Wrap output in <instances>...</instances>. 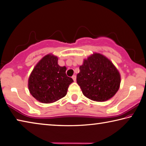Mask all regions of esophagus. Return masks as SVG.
<instances>
[{"mask_svg": "<svg viewBox=\"0 0 146 146\" xmlns=\"http://www.w3.org/2000/svg\"><path fill=\"white\" fill-rule=\"evenodd\" d=\"M72 78H73V80L75 81H76V75H73V76H72Z\"/></svg>", "mask_w": 146, "mask_h": 146, "instance_id": "esophagus-1", "label": "esophagus"}]
</instances>
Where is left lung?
Wrapping results in <instances>:
<instances>
[{
    "instance_id": "1",
    "label": "left lung",
    "mask_w": 146,
    "mask_h": 146,
    "mask_svg": "<svg viewBox=\"0 0 146 146\" xmlns=\"http://www.w3.org/2000/svg\"><path fill=\"white\" fill-rule=\"evenodd\" d=\"M76 75V82L83 95L91 100L104 102L111 98L119 90V71L110 59L94 53L84 59Z\"/></svg>"
}]
</instances>
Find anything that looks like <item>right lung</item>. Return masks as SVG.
Wrapping results in <instances>:
<instances>
[{
	"label": "right lung",
	"mask_w": 146,
	"mask_h": 146,
	"mask_svg": "<svg viewBox=\"0 0 146 146\" xmlns=\"http://www.w3.org/2000/svg\"><path fill=\"white\" fill-rule=\"evenodd\" d=\"M66 66L58 64V57L48 54L35 66L28 79L31 95L44 104L55 102L65 97L69 86L73 82L66 75Z\"/></svg>",
	"instance_id": "1"
}]
</instances>
